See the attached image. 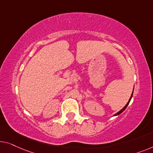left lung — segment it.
<instances>
[{
  "label": "left lung",
  "instance_id": "obj_1",
  "mask_svg": "<svg viewBox=\"0 0 153 153\" xmlns=\"http://www.w3.org/2000/svg\"><path fill=\"white\" fill-rule=\"evenodd\" d=\"M133 93H132V94H131V97H130V99H129V100H128V102H127V104H126V106H125L124 107V108H123L122 109H121V110L119 111V112H117V113H115V115H114L113 116H117V115H120V114H121V113H122V112H123V111H124V110H125V109H126V107H127V106L128 105V104H129V102H130V101H131V98H132V97H133Z\"/></svg>",
  "mask_w": 153,
  "mask_h": 153
}]
</instances>
